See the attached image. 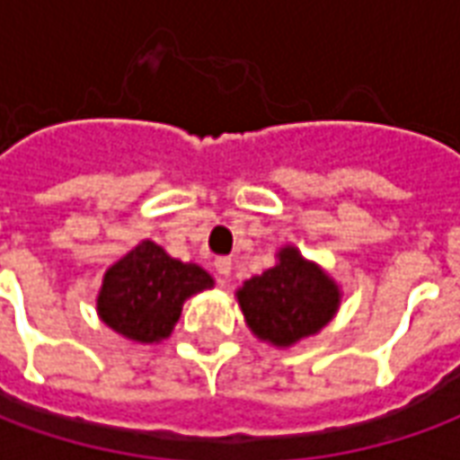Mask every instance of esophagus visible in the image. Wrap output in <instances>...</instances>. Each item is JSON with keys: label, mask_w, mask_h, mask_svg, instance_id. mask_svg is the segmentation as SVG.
Segmentation results:
<instances>
[{"label": "esophagus", "mask_w": 460, "mask_h": 460, "mask_svg": "<svg viewBox=\"0 0 460 460\" xmlns=\"http://www.w3.org/2000/svg\"><path fill=\"white\" fill-rule=\"evenodd\" d=\"M214 269H217V276H219V283L224 286L229 280L231 273V259H217L214 261Z\"/></svg>", "instance_id": "esophagus-1"}]
</instances>
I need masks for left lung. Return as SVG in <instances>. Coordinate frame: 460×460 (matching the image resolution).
I'll list each match as a JSON object with an SVG mask.
<instances>
[{"label": "left lung", "mask_w": 460, "mask_h": 460, "mask_svg": "<svg viewBox=\"0 0 460 460\" xmlns=\"http://www.w3.org/2000/svg\"><path fill=\"white\" fill-rule=\"evenodd\" d=\"M279 266L243 283L239 296L249 328L261 340L286 347L315 335L338 310V286L296 249L279 253Z\"/></svg>", "instance_id": "1"}]
</instances>
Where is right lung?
Listing matches in <instances>:
<instances>
[{"mask_svg": "<svg viewBox=\"0 0 460 460\" xmlns=\"http://www.w3.org/2000/svg\"><path fill=\"white\" fill-rule=\"evenodd\" d=\"M211 276L194 263H181L162 246L142 241L105 273L98 313L108 328L135 342L167 338L180 320L184 300L211 288Z\"/></svg>", "mask_w": 460, "mask_h": 460, "instance_id": "1", "label": "right lung"}]
</instances>
